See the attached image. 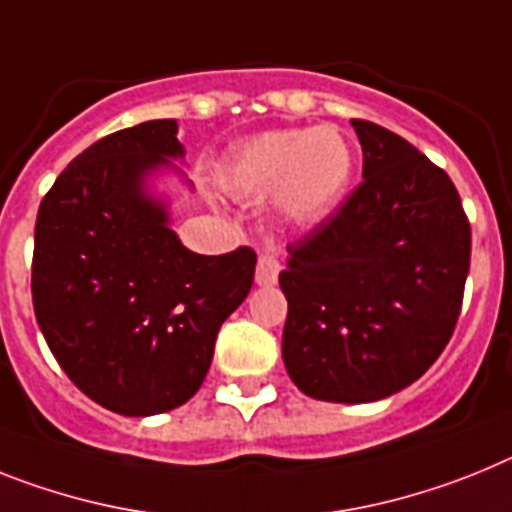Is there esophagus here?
Returning a JSON list of instances; mask_svg holds the SVG:
<instances>
[{
	"label": "esophagus",
	"instance_id": "1",
	"mask_svg": "<svg viewBox=\"0 0 512 512\" xmlns=\"http://www.w3.org/2000/svg\"><path fill=\"white\" fill-rule=\"evenodd\" d=\"M282 269V259H279L277 248L269 246L259 253V264H256V282L259 285H274Z\"/></svg>",
	"mask_w": 512,
	"mask_h": 512
}]
</instances>
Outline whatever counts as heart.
<instances>
[{
  "mask_svg": "<svg viewBox=\"0 0 512 512\" xmlns=\"http://www.w3.org/2000/svg\"><path fill=\"white\" fill-rule=\"evenodd\" d=\"M352 150L336 129H272L227 157L222 189L243 202L272 196L290 222H316L347 189Z\"/></svg>",
  "mask_w": 512,
  "mask_h": 512,
  "instance_id": "obj_1",
  "label": "heart"
}]
</instances>
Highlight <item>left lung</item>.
<instances>
[{
  "label": "left lung",
  "mask_w": 512,
  "mask_h": 512,
  "mask_svg": "<svg viewBox=\"0 0 512 512\" xmlns=\"http://www.w3.org/2000/svg\"><path fill=\"white\" fill-rule=\"evenodd\" d=\"M362 181L287 246L282 357L310 399H386L451 342L471 261V225L443 168L404 137L352 119Z\"/></svg>",
  "instance_id": "1"
}]
</instances>
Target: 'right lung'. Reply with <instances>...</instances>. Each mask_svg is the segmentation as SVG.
Returning <instances> with one entry per match:
<instances>
[{
  "label": "right lung",
  "instance_id": "right-lung-1",
  "mask_svg": "<svg viewBox=\"0 0 512 512\" xmlns=\"http://www.w3.org/2000/svg\"><path fill=\"white\" fill-rule=\"evenodd\" d=\"M176 121H144L90 144L43 196L33 308L61 370L126 417L168 412L199 391L214 339L253 285L256 253L199 256L142 194L147 170L183 155Z\"/></svg>",
  "mask_w": 512,
  "mask_h": 512
}]
</instances>
